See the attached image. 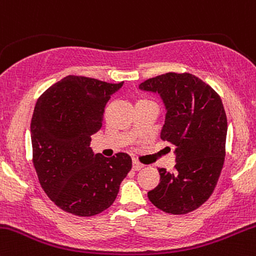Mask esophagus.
Here are the masks:
<instances>
[{
  "label": "esophagus",
  "mask_w": 256,
  "mask_h": 256,
  "mask_svg": "<svg viewBox=\"0 0 256 256\" xmlns=\"http://www.w3.org/2000/svg\"><path fill=\"white\" fill-rule=\"evenodd\" d=\"M143 168H144L143 164H140V162H136V160H133V170L134 171H139V170H142Z\"/></svg>",
  "instance_id": "1"
}]
</instances>
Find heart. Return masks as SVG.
Masks as SVG:
<instances>
[{"mask_svg":"<svg viewBox=\"0 0 256 256\" xmlns=\"http://www.w3.org/2000/svg\"><path fill=\"white\" fill-rule=\"evenodd\" d=\"M140 102H142V101H140Z\"/></svg>","mask_w":256,"mask_h":256,"instance_id":"b5f03b06","label":"heart"}]
</instances>
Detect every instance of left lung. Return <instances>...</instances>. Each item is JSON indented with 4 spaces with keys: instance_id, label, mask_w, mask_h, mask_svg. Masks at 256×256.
<instances>
[{
    "instance_id": "obj_1",
    "label": "left lung",
    "mask_w": 256,
    "mask_h": 256,
    "mask_svg": "<svg viewBox=\"0 0 256 256\" xmlns=\"http://www.w3.org/2000/svg\"><path fill=\"white\" fill-rule=\"evenodd\" d=\"M159 94L166 108L162 140L175 146L172 172L159 168L160 182L148 192L152 204L165 213L186 214L210 198L224 164L226 116L220 94L185 72H168L139 85Z\"/></svg>"
}]
</instances>
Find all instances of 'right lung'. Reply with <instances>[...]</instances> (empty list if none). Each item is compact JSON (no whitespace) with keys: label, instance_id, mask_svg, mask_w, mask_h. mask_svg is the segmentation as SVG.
I'll return each mask as SVG.
<instances>
[{"label":"right lung","instance_id":"obj_1","mask_svg":"<svg viewBox=\"0 0 256 256\" xmlns=\"http://www.w3.org/2000/svg\"><path fill=\"white\" fill-rule=\"evenodd\" d=\"M122 85L69 75L36 101L30 123L33 164L42 188L65 212L80 217L104 212L130 171L126 152L108 159L90 148L106 104Z\"/></svg>","mask_w":256,"mask_h":256}]
</instances>
